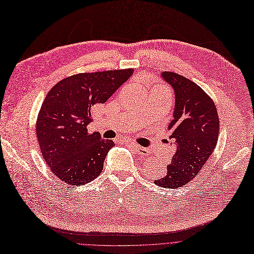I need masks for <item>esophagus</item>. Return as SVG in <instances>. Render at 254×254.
I'll return each mask as SVG.
<instances>
[{"label":"esophagus","instance_id":"34e87169","mask_svg":"<svg viewBox=\"0 0 254 254\" xmlns=\"http://www.w3.org/2000/svg\"><path fill=\"white\" fill-rule=\"evenodd\" d=\"M130 147L133 148L138 154H141V156H148V153H149L148 149L142 147V146H139L137 144H131Z\"/></svg>","mask_w":254,"mask_h":254}]
</instances>
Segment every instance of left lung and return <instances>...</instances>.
<instances>
[{"mask_svg": "<svg viewBox=\"0 0 254 254\" xmlns=\"http://www.w3.org/2000/svg\"><path fill=\"white\" fill-rule=\"evenodd\" d=\"M162 79L174 90L173 119L168 126L175 152L167 173L154 184L179 188L191 182L213 153L219 136L216 106L201 88L185 76L163 71Z\"/></svg>", "mask_w": 254, "mask_h": 254, "instance_id": "1", "label": "left lung"}]
</instances>
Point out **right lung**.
I'll list each match as a JSON object with an SVG mask.
<instances>
[{"instance_id":"obj_1","label":"right lung","mask_w":254,"mask_h":254,"mask_svg":"<svg viewBox=\"0 0 254 254\" xmlns=\"http://www.w3.org/2000/svg\"><path fill=\"white\" fill-rule=\"evenodd\" d=\"M134 69L74 74L47 94L38 113L36 135L43 159L62 182L80 186L101 174L107 153L115 144L100 133L88 134L91 109L104 104Z\"/></svg>"}]
</instances>
